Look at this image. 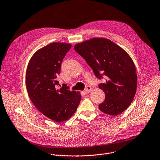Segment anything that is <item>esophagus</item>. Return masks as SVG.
<instances>
[{"label": "esophagus", "instance_id": "esophagus-1", "mask_svg": "<svg viewBox=\"0 0 160 160\" xmlns=\"http://www.w3.org/2000/svg\"><path fill=\"white\" fill-rule=\"evenodd\" d=\"M91 90H92V87H91L90 86H87V87L85 88L84 92H85L86 94H87V93H88Z\"/></svg>", "mask_w": 160, "mask_h": 160}]
</instances>
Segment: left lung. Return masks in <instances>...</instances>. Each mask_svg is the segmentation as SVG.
<instances>
[{"label":"left lung","mask_w":160,"mask_h":160,"mask_svg":"<svg viewBox=\"0 0 160 160\" xmlns=\"http://www.w3.org/2000/svg\"><path fill=\"white\" fill-rule=\"evenodd\" d=\"M92 68L95 75L105 81L98 87L105 94L99 109L105 114L117 116L132 102L137 88L134 62L128 53L109 39L93 38L74 46Z\"/></svg>","instance_id":"8db88e82"}]
</instances>
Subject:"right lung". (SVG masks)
I'll list each match as a JSON object with an SVG mask.
<instances>
[{"label":"right lung","instance_id":"obj_1","mask_svg":"<svg viewBox=\"0 0 160 160\" xmlns=\"http://www.w3.org/2000/svg\"><path fill=\"white\" fill-rule=\"evenodd\" d=\"M71 47L70 43L53 42L41 48L31 57L26 71V87L32 102L56 122L72 117L82 98L79 92L70 91L67 85L57 88L62 62Z\"/></svg>","mask_w":160,"mask_h":160}]
</instances>
